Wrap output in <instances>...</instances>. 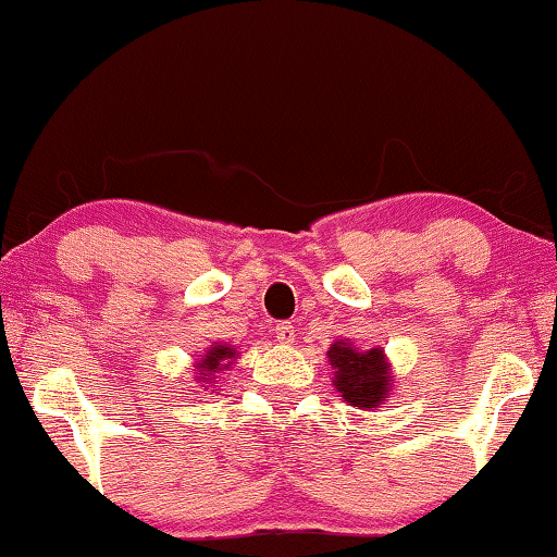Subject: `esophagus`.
<instances>
[{
  "instance_id": "esophagus-1",
  "label": "esophagus",
  "mask_w": 557,
  "mask_h": 557,
  "mask_svg": "<svg viewBox=\"0 0 557 557\" xmlns=\"http://www.w3.org/2000/svg\"><path fill=\"white\" fill-rule=\"evenodd\" d=\"M275 335L282 345H293L295 343V327L289 322H277Z\"/></svg>"
}]
</instances>
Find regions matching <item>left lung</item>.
Listing matches in <instances>:
<instances>
[{
    "mask_svg": "<svg viewBox=\"0 0 557 557\" xmlns=\"http://www.w3.org/2000/svg\"><path fill=\"white\" fill-rule=\"evenodd\" d=\"M327 362L335 370L332 385L358 410L380 408L393 389V375L383 347L358 352L350 343H335L327 350Z\"/></svg>",
    "mask_w": 557,
    "mask_h": 557,
    "instance_id": "obj_1",
    "label": "left lung"
}]
</instances>
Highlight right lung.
Listing matches in <instances>:
<instances>
[{
  "mask_svg": "<svg viewBox=\"0 0 557 557\" xmlns=\"http://www.w3.org/2000/svg\"><path fill=\"white\" fill-rule=\"evenodd\" d=\"M235 358H237V352L232 350L230 345H218V343H214L210 350H207L202 358H199L195 375H197L199 383L210 385V383H214V377H218L222 370L230 368L232 360H235Z\"/></svg>",
  "mask_w": 557,
  "mask_h": 557,
  "instance_id": "right-lung-1",
  "label": "right lung"
}]
</instances>
